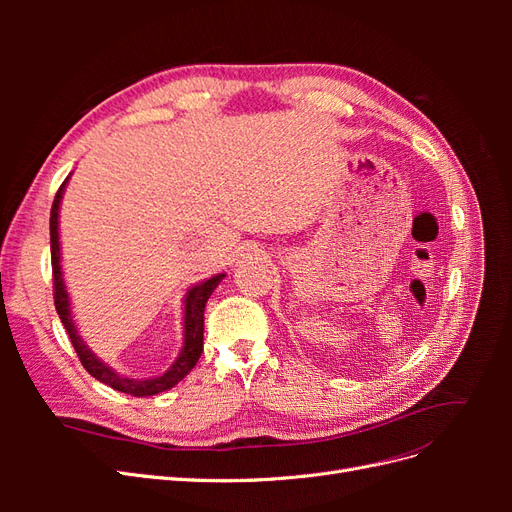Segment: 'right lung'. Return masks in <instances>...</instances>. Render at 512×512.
I'll use <instances>...</instances> for the list:
<instances>
[{
	"label": "right lung",
	"mask_w": 512,
	"mask_h": 512,
	"mask_svg": "<svg viewBox=\"0 0 512 512\" xmlns=\"http://www.w3.org/2000/svg\"><path fill=\"white\" fill-rule=\"evenodd\" d=\"M68 179L59 185V190L55 194L53 207H51V265H53V299H55V309L61 318V324H64L70 342L79 354V361L83 363V367L89 371L91 376L96 380L104 382L111 389L126 393L132 397H149V395H158L162 391L173 389L177 382H181L185 376L190 374L194 369V365L200 359V352H203V331H205V305L211 297V292L218 288V284L224 280L226 273H218L209 277V280L200 282L196 286H192L185 294L183 301V348L179 352V356L175 359V363L170 365L162 376L158 378H128L121 376L113 367H108L106 363H102L98 356L89 350V346L83 342L79 331L74 327L72 320V312H70V297L66 292V284H64V273H61V254H59V203L61 196H64V188H66Z\"/></svg>",
	"instance_id": "add662e5"
}]
</instances>
